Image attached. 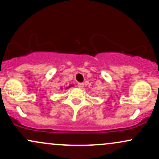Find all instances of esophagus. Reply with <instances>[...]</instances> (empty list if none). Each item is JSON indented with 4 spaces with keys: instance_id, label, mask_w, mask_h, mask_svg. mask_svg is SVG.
Returning a JSON list of instances; mask_svg holds the SVG:
<instances>
[{
    "instance_id": "esophagus-1",
    "label": "esophagus",
    "mask_w": 159,
    "mask_h": 159,
    "mask_svg": "<svg viewBox=\"0 0 159 159\" xmlns=\"http://www.w3.org/2000/svg\"><path fill=\"white\" fill-rule=\"evenodd\" d=\"M78 87H79V88L82 89L84 87V84L81 83V82H79V83H78Z\"/></svg>"
}]
</instances>
